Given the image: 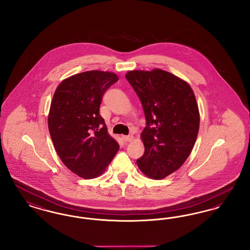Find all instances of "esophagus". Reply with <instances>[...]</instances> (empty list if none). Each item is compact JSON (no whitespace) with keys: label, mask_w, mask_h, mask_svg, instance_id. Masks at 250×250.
<instances>
[{"label":"esophagus","mask_w":250,"mask_h":250,"mask_svg":"<svg viewBox=\"0 0 250 250\" xmlns=\"http://www.w3.org/2000/svg\"><path fill=\"white\" fill-rule=\"evenodd\" d=\"M122 139H123V141L125 142V143H129V142H131V141L133 140V136H131V135H128V136H123Z\"/></svg>","instance_id":"esophagus-1"}]
</instances>
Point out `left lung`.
I'll return each mask as SVG.
<instances>
[{"label": "left lung", "instance_id": "1", "mask_svg": "<svg viewBox=\"0 0 250 250\" xmlns=\"http://www.w3.org/2000/svg\"><path fill=\"white\" fill-rule=\"evenodd\" d=\"M143 105L145 150L137 160L145 175L165 178L190 155L200 127V113L189 84L169 72L134 70L125 75Z\"/></svg>", "mask_w": 250, "mask_h": 250}]
</instances>
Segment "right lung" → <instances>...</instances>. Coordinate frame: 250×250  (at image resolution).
<instances>
[{
	"label": "right lung",
	"instance_id": "right-lung-1",
	"mask_svg": "<svg viewBox=\"0 0 250 250\" xmlns=\"http://www.w3.org/2000/svg\"><path fill=\"white\" fill-rule=\"evenodd\" d=\"M117 81L111 72H83L62 81L53 95L49 134L62 163L80 177L101 175L119 150L99 113L103 95Z\"/></svg>",
	"mask_w": 250,
	"mask_h": 250
}]
</instances>
